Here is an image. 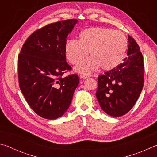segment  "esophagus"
I'll list each match as a JSON object with an SVG mask.
<instances>
[{
	"label": "esophagus",
	"mask_w": 157,
	"mask_h": 157,
	"mask_svg": "<svg viewBox=\"0 0 157 157\" xmlns=\"http://www.w3.org/2000/svg\"><path fill=\"white\" fill-rule=\"evenodd\" d=\"M79 77H80V78L85 79L90 77V75H89V74H80V75H79Z\"/></svg>",
	"instance_id": "obj_1"
}]
</instances>
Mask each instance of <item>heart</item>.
Returning <instances> with one entry per match:
<instances>
[{
	"instance_id": "obj_1",
	"label": "heart",
	"mask_w": 157,
	"mask_h": 157,
	"mask_svg": "<svg viewBox=\"0 0 157 157\" xmlns=\"http://www.w3.org/2000/svg\"><path fill=\"white\" fill-rule=\"evenodd\" d=\"M127 48L123 33L107 28L92 27L79 34V41L71 39L65 46L66 56L72 64H78L86 57L90 58L79 63L75 70L88 73L98 67L109 71L121 62Z\"/></svg>"
}]
</instances>
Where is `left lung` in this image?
<instances>
[{
  "mask_svg": "<svg viewBox=\"0 0 157 157\" xmlns=\"http://www.w3.org/2000/svg\"><path fill=\"white\" fill-rule=\"evenodd\" d=\"M128 56L111 70L98 78L96 98L102 109L119 117L132 109L144 84V63L140 47L128 35Z\"/></svg>",
  "mask_w": 157,
  "mask_h": 157,
  "instance_id": "1",
  "label": "left lung"
}]
</instances>
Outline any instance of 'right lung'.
<instances>
[{"instance_id": "right-lung-1", "label": "right lung", "mask_w": 157, "mask_h": 157, "mask_svg": "<svg viewBox=\"0 0 157 157\" xmlns=\"http://www.w3.org/2000/svg\"><path fill=\"white\" fill-rule=\"evenodd\" d=\"M78 22L68 19L48 24L32 33L18 57V83L30 108L42 118L54 120L64 114L79 84L66 59L68 36Z\"/></svg>"}]
</instances>
